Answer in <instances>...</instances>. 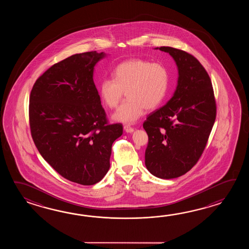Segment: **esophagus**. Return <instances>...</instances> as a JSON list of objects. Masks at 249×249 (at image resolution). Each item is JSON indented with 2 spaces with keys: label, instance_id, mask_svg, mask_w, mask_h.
<instances>
[{
  "label": "esophagus",
  "instance_id": "obj_1",
  "mask_svg": "<svg viewBox=\"0 0 249 249\" xmlns=\"http://www.w3.org/2000/svg\"><path fill=\"white\" fill-rule=\"evenodd\" d=\"M124 131H125V132H129V133H131V132L134 131V129H133L132 127L130 126V125H124Z\"/></svg>",
  "mask_w": 249,
  "mask_h": 249
}]
</instances>
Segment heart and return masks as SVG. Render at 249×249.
<instances>
[{"mask_svg": "<svg viewBox=\"0 0 249 249\" xmlns=\"http://www.w3.org/2000/svg\"><path fill=\"white\" fill-rule=\"evenodd\" d=\"M114 79L104 78L99 85V93L105 106H117L125 90L127 99L114 113L117 122L133 124L147 110L161 104L169 86V71L161 63L142 58H132L114 69Z\"/></svg>", "mask_w": 249, "mask_h": 249, "instance_id": "heart-1", "label": "heart"}]
</instances>
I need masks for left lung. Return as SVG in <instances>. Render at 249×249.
Listing matches in <instances>:
<instances>
[{
  "label": "left lung",
  "mask_w": 249,
  "mask_h": 249,
  "mask_svg": "<svg viewBox=\"0 0 249 249\" xmlns=\"http://www.w3.org/2000/svg\"><path fill=\"white\" fill-rule=\"evenodd\" d=\"M155 49L169 53L179 76L173 97L143 123L148 136L145 164L154 176L173 179L185 175L201 157L216 104L211 79L194 56L175 48Z\"/></svg>",
  "instance_id": "1"
}]
</instances>
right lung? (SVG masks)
Instances as JSON below:
<instances>
[{
  "mask_svg": "<svg viewBox=\"0 0 249 249\" xmlns=\"http://www.w3.org/2000/svg\"><path fill=\"white\" fill-rule=\"evenodd\" d=\"M104 53H79L46 70L33 86L29 124L42 158L67 180L93 185L110 167L121 124H108L93 82Z\"/></svg>",
  "mask_w": 249,
  "mask_h": 249,
  "instance_id": "obj_1",
  "label": "right lung"
}]
</instances>
